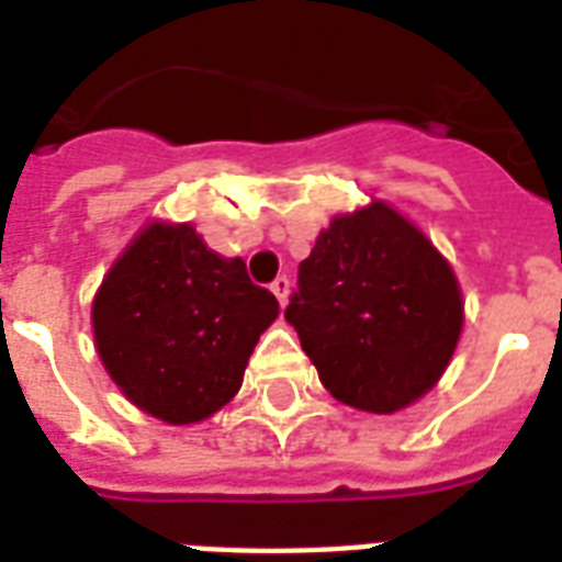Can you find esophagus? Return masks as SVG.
Returning a JSON list of instances; mask_svg holds the SVG:
<instances>
[{"label":"esophagus","instance_id":"34e87169","mask_svg":"<svg viewBox=\"0 0 562 562\" xmlns=\"http://www.w3.org/2000/svg\"><path fill=\"white\" fill-rule=\"evenodd\" d=\"M289 285H292L289 277H277V280L270 282V292L277 294V301H280L282 306H285V301H289Z\"/></svg>","mask_w":562,"mask_h":562}]
</instances>
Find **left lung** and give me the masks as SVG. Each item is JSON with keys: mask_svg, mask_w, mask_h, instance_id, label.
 I'll list each match as a JSON object with an SVG mask.
<instances>
[{"mask_svg": "<svg viewBox=\"0 0 562 562\" xmlns=\"http://www.w3.org/2000/svg\"><path fill=\"white\" fill-rule=\"evenodd\" d=\"M322 385L346 406L397 413L434 389L463 325L448 261L382 201L337 216L285 306Z\"/></svg>", "mask_w": 562, "mask_h": 562, "instance_id": "1", "label": "left lung"}]
</instances>
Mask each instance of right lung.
I'll list each match as a JSON object with an SVG mask.
<instances>
[{
	"instance_id": "right-lung-1",
	"label": "right lung",
	"mask_w": 562,
	"mask_h": 562,
	"mask_svg": "<svg viewBox=\"0 0 562 562\" xmlns=\"http://www.w3.org/2000/svg\"><path fill=\"white\" fill-rule=\"evenodd\" d=\"M277 297L222 258L192 225H149L92 301L102 364L128 401L168 424H192L232 401Z\"/></svg>"
}]
</instances>
